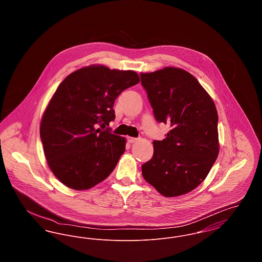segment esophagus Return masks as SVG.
Returning <instances> with one entry per match:
<instances>
[{
    "instance_id": "esophagus-1",
    "label": "esophagus",
    "mask_w": 262,
    "mask_h": 262,
    "mask_svg": "<svg viewBox=\"0 0 262 262\" xmlns=\"http://www.w3.org/2000/svg\"><path fill=\"white\" fill-rule=\"evenodd\" d=\"M137 140H138V139L135 138V137H127V141H128L129 143H135V142H137Z\"/></svg>"
}]
</instances>
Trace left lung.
<instances>
[{
  "instance_id": "left-lung-1",
  "label": "left lung",
  "mask_w": 262,
  "mask_h": 262,
  "mask_svg": "<svg viewBox=\"0 0 262 262\" xmlns=\"http://www.w3.org/2000/svg\"><path fill=\"white\" fill-rule=\"evenodd\" d=\"M140 76L156 120L172 127L165 139L153 141L142 176L166 198L186 194L204 181L219 154L215 104L183 69L166 67Z\"/></svg>"
}]
</instances>
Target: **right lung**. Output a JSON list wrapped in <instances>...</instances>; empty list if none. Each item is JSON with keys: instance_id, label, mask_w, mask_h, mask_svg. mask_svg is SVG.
<instances>
[{"instance_id": "right-lung-1", "label": "right lung", "mask_w": 262, "mask_h": 262, "mask_svg": "<svg viewBox=\"0 0 262 262\" xmlns=\"http://www.w3.org/2000/svg\"><path fill=\"white\" fill-rule=\"evenodd\" d=\"M139 81L134 71L91 64L58 86L43 113L40 137L51 171L66 187L85 190L112 173L126 140L98 125H109L116 98Z\"/></svg>"}]
</instances>
